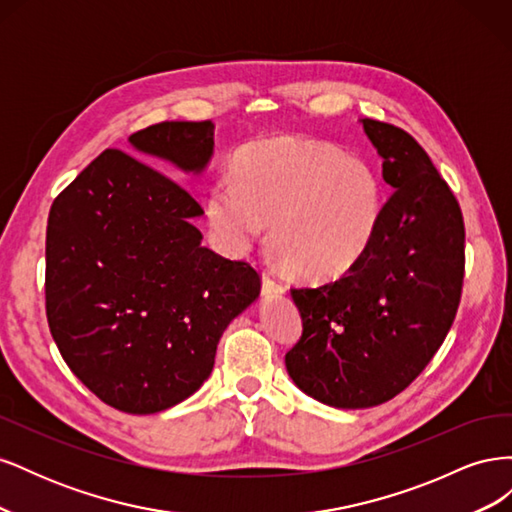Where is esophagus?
Masks as SVG:
<instances>
[{
    "mask_svg": "<svg viewBox=\"0 0 512 512\" xmlns=\"http://www.w3.org/2000/svg\"><path fill=\"white\" fill-rule=\"evenodd\" d=\"M262 292H265V294H282L284 284L277 282L271 273H265V275H262Z\"/></svg>",
    "mask_w": 512,
    "mask_h": 512,
    "instance_id": "34e87169",
    "label": "esophagus"
}]
</instances>
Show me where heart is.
Returning a JSON list of instances; mask_svg holds the SVG:
<instances>
[{"mask_svg":"<svg viewBox=\"0 0 512 512\" xmlns=\"http://www.w3.org/2000/svg\"><path fill=\"white\" fill-rule=\"evenodd\" d=\"M382 211L374 166L303 138L245 147L235 179L215 181L207 198V220L224 250L247 252L273 220L275 252L290 271L316 282L335 280L367 254Z\"/></svg>","mask_w":512,"mask_h":512,"instance_id":"obj_1","label":"heart"}]
</instances>
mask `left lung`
<instances>
[{"mask_svg": "<svg viewBox=\"0 0 512 512\" xmlns=\"http://www.w3.org/2000/svg\"><path fill=\"white\" fill-rule=\"evenodd\" d=\"M395 190L367 254L339 280L292 288L303 335L286 369L303 393L342 410L380 406L421 374L455 320L463 230L455 194L401 128L361 119Z\"/></svg>", "mask_w": 512, "mask_h": 512, "instance_id": "8db88e82", "label": "left lung"}]
</instances>
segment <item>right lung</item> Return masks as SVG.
Listing matches in <instances>:
<instances>
[{
	"label": "right lung",
	"mask_w": 512,
	"mask_h": 512,
	"mask_svg": "<svg viewBox=\"0 0 512 512\" xmlns=\"http://www.w3.org/2000/svg\"><path fill=\"white\" fill-rule=\"evenodd\" d=\"M213 132L211 121H164L128 141L142 160L200 175ZM198 215L181 183L119 149L102 151L51 207V335L72 374L121 412L156 414L194 395L222 333L260 294L247 262L200 243Z\"/></svg>",
	"instance_id": "add662e5"
}]
</instances>
